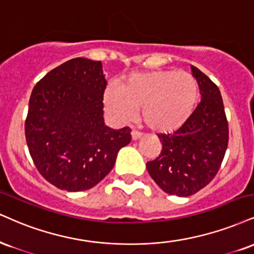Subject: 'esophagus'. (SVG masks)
<instances>
[{"mask_svg":"<svg viewBox=\"0 0 254 254\" xmlns=\"http://www.w3.org/2000/svg\"><path fill=\"white\" fill-rule=\"evenodd\" d=\"M140 137H142V133L138 132V131H135V130L131 131V138H132V140L139 139Z\"/></svg>","mask_w":254,"mask_h":254,"instance_id":"34e87169","label":"esophagus"}]
</instances>
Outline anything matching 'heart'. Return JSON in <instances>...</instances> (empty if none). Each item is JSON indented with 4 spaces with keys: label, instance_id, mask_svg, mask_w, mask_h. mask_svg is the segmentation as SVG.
<instances>
[{
    "label": "heart",
    "instance_id": "1",
    "mask_svg": "<svg viewBox=\"0 0 254 254\" xmlns=\"http://www.w3.org/2000/svg\"><path fill=\"white\" fill-rule=\"evenodd\" d=\"M198 100V84L193 75L176 69L136 72L119 88L104 94L106 111L118 122L131 121L142 109V119L158 133L181 129L191 117Z\"/></svg>",
    "mask_w": 254,
    "mask_h": 254
}]
</instances>
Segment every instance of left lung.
<instances>
[{"mask_svg":"<svg viewBox=\"0 0 254 254\" xmlns=\"http://www.w3.org/2000/svg\"><path fill=\"white\" fill-rule=\"evenodd\" d=\"M200 88L201 102L181 129L158 135L161 155L146 163L149 175L162 190L189 196L214 179L228 144V123L218 86L191 66Z\"/></svg>","mask_w":254,"mask_h":254,"instance_id":"8db88e82","label":"left lung"}]
</instances>
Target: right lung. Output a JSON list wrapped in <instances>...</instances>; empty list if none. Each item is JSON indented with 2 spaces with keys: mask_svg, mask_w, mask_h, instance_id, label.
Instances as JSON below:
<instances>
[{
  "mask_svg": "<svg viewBox=\"0 0 254 254\" xmlns=\"http://www.w3.org/2000/svg\"><path fill=\"white\" fill-rule=\"evenodd\" d=\"M106 79L100 61L75 58L33 88L24 132L36 169L57 188L81 191L99 183L131 140L130 129L104 122Z\"/></svg>",
  "mask_w": 254,
  "mask_h": 254,
  "instance_id": "add662e5",
  "label": "right lung"
}]
</instances>
